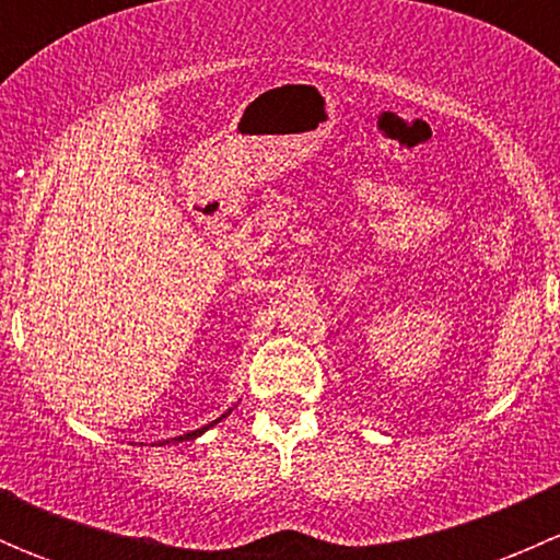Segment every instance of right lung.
<instances>
[{"instance_id": "add662e5", "label": "right lung", "mask_w": 560, "mask_h": 560, "mask_svg": "<svg viewBox=\"0 0 560 560\" xmlns=\"http://www.w3.org/2000/svg\"><path fill=\"white\" fill-rule=\"evenodd\" d=\"M230 411H233V409H230ZM230 411H228V415H230ZM228 415H222V417H219V420H213V422H211V425H206V428H197V431H191V433H184V436L173 439V442H186V439H197V436H202V433H206V431H208V428H213V425H217V422H222V420H224V417H228ZM165 444H171V442H165Z\"/></svg>"}]
</instances>
